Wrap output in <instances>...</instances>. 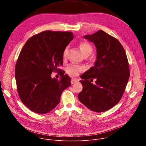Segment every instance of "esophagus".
<instances>
[{
	"instance_id": "esophagus-1",
	"label": "esophagus",
	"mask_w": 146,
	"mask_h": 146,
	"mask_svg": "<svg viewBox=\"0 0 146 146\" xmlns=\"http://www.w3.org/2000/svg\"><path fill=\"white\" fill-rule=\"evenodd\" d=\"M78 81V80L77 79H72L71 80V83L72 84H75V83H76V82H77Z\"/></svg>"
}]
</instances>
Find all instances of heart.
<instances>
[{"instance_id": "heart-1", "label": "heart", "mask_w": 146, "mask_h": 146, "mask_svg": "<svg viewBox=\"0 0 146 146\" xmlns=\"http://www.w3.org/2000/svg\"><path fill=\"white\" fill-rule=\"evenodd\" d=\"M79 48L84 56H89L92 52V46L87 41H83L79 44ZM68 52V47H65L63 52V56L65 58L67 56ZM85 69L84 67L81 65L72 64L68 65L66 68V72L71 77H76L79 73Z\"/></svg>"}]
</instances>
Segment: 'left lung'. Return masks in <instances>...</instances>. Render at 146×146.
Listing matches in <instances>:
<instances>
[{"instance_id":"obj_1","label":"left lung","mask_w":146,"mask_h":146,"mask_svg":"<svg viewBox=\"0 0 146 146\" xmlns=\"http://www.w3.org/2000/svg\"><path fill=\"white\" fill-rule=\"evenodd\" d=\"M84 38L94 43L97 55L94 66L81 76L82 90L78 99L92 111H106L121 100L129 80L127 54L117 38L102 30ZM94 78L93 85L88 79Z\"/></svg>"}]
</instances>
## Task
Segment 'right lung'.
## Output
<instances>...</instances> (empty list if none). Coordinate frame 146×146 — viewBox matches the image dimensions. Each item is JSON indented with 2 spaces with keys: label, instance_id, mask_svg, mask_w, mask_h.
<instances>
[{
  "label": "right lung",
  "instance_id": "add662e5",
  "mask_svg": "<svg viewBox=\"0 0 146 146\" xmlns=\"http://www.w3.org/2000/svg\"><path fill=\"white\" fill-rule=\"evenodd\" d=\"M71 32L46 31L29 38L21 51L15 77L19 96L31 111L46 114L60 102L63 91L71 85L63 71L61 78H51L52 72H61L63 52L73 39Z\"/></svg>",
  "mask_w": 146,
  "mask_h": 146
}]
</instances>
